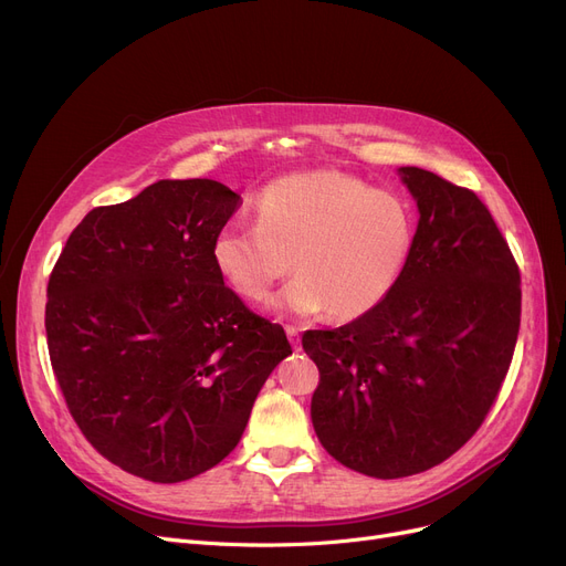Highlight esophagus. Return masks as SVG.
Segmentation results:
<instances>
[{"instance_id":"esophagus-1","label":"esophagus","mask_w":566,"mask_h":566,"mask_svg":"<svg viewBox=\"0 0 566 566\" xmlns=\"http://www.w3.org/2000/svg\"><path fill=\"white\" fill-rule=\"evenodd\" d=\"M286 337L295 350H301V337H298V328H295V325H286Z\"/></svg>"}]
</instances>
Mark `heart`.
<instances>
[{
    "label": "heart",
    "instance_id": "heart-1",
    "mask_svg": "<svg viewBox=\"0 0 566 566\" xmlns=\"http://www.w3.org/2000/svg\"><path fill=\"white\" fill-rule=\"evenodd\" d=\"M252 206L256 222L231 220L216 231V273L241 298L263 303L293 263L298 275L275 307L298 318L369 314L397 286L415 241L406 199L337 169L273 178Z\"/></svg>",
    "mask_w": 566,
    "mask_h": 566
}]
</instances>
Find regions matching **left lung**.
I'll list each match as a JSON object with an SVG mask.
<instances>
[{
	"mask_svg": "<svg viewBox=\"0 0 566 566\" xmlns=\"http://www.w3.org/2000/svg\"><path fill=\"white\" fill-rule=\"evenodd\" d=\"M418 203L403 273L376 310L307 331L321 380L314 431L333 459L378 480L424 472L480 429L521 325L518 265L478 195L399 167Z\"/></svg>",
	"mask_w": 566,
	"mask_h": 566,
	"instance_id": "1",
	"label": "left lung"
}]
</instances>
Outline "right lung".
<instances>
[{
  "instance_id": "add662e5",
  "label": "right lung",
  "mask_w": 566,
  "mask_h": 566,
  "mask_svg": "<svg viewBox=\"0 0 566 566\" xmlns=\"http://www.w3.org/2000/svg\"><path fill=\"white\" fill-rule=\"evenodd\" d=\"M238 203L211 178H163L88 211L50 275L48 350L73 420L148 482L218 465L291 355L282 325L252 314L213 268L211 241Z\"/></svg>"
}]
</instances>
